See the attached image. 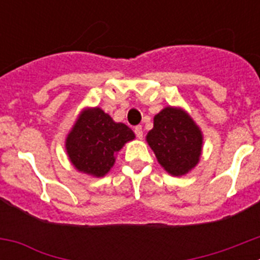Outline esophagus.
Listing matches in <instances>:
<instances>
[{
  "label": "esophagus",
  "mask_w": 260,
  "mask_h": 260,
  "mask_svg": "<svg viewBox=\"0 0 260 260\" xmlns=\"http://www.w3.org/2000/svg\"><path fill=\"white\" fill-rule=\"evenodd\" d=\"M134 133H135V135H137L138 139H142V138H143V127H142L141 125L135 126Z\"/></svg>",
  "instance_id": "obj_1"
}]
</instances>
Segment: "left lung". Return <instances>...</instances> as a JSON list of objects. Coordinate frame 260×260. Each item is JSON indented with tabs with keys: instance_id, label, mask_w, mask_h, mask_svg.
Masks as SVG:
<instances>
[{
	"instance_id": "8db88e82",
	"label": "left lung",
	"mask_w": 260,
	"mask_h": 260,
	"mask_svg": "<svg viewBox=\"0 0 260 260\" xmlns=\"http://www.w3.org/2000/svg\"><path fill=\"white\" fill-rule=\"evenodd\" d=\"M147 142L157 161L172 176H182L198 164L202 133L183 110L168 107L153 118Z\"/></svg>"
}]
</instances>
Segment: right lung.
Masks as SVG:
<instances>
[{
  "label": "right lung",
  "instance_id": "1",
  "mask_svg": "<svg viewBox=\"0 0 260 260\" xmlns=\"http://www.w3.org/2000/svg\"><path fill=\"white\" fill-rule=\"evenodd\" d=\"M135 138L125 123H116L100 108L84 110L66 139V151L78 171L103 177L114 164V153Z\"/></svg>",
  "mask_w": 260,
  "mask_h": 260
}]
</instances>
